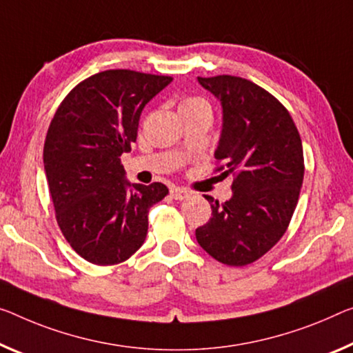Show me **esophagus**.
Instances as JSON below:
<instances>
[{
    "instance_id": "34e87169",
    "label": "esophagus",
    "mask_w": 353,
    "mask_h": 353,
    "mask_svg": "<svg viewBox=\"0 0 353 353\" xmlns=\"http://www.w3.org/2000/svg\"><path fill=\"white\" fill-rule=\"evenodd\" d=\"M170 195H172V199H175V200H184L189 197V191H186V189H183V188L173 186L170 189Z\"/></svg>"
}]
</instances>
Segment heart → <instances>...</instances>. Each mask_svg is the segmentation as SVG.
Wrapping results in <instances>:
<instances>
[{
    "label": "heart",
    "instance_id": "obj_1",
    "mask_svg": "<svg viewBox=\"0 0 353 353\" xmlns=\"http://www.w3.org/2000/svg\"><path fill=\"white\" fill-rule=\"evenodd\" d=\"M194 102H202V101H200V99H186L183 102V105L184 104H194Z\"/></svg>",
    "mask_w": 353,
    "mask_h": 353
}]
</instances>
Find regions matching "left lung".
I'll list each match as a JSON object with an SVG mask.
<instances>
[{"label":"left lung","mask_w":353,"mask_h":353,"mask_svg":"<svg viewBox=\"0 0 353 353\" xmlns=\"http://www.w3.org/2000/svg\"><path fill=\"white\" fill-rule=\"evenodd\" d=\"M222 105L216 172L233 175L232 197H213L211 218L195 230L199 245L230 267L256 262L289 227L300 197L305 159L287 108L251 80L235 75L197 77Z\"/></svg>","instance_id":"obj_1"}]
</instances>
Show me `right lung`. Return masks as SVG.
<instances>
[{"label":"right lung","mask_w":353,"mask_h":353,"mask_svg":"<svg viewBox=\"0 0 353 353\" xmlns=\"http://www.w3.org/2000/svg\"><path fill=\"white\" fill-rule=\"evenodd\" d=\"M169 75L110 69L80 82L59 104L44 143V169L64 238L94 265L128 260L143 245L148 211L165 184L129 183L121 154L137 139L140 113Z\"/></svg>","instance_id":"add662e5"}]
</instances>
